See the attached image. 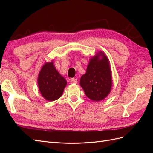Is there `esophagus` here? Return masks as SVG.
Segmentation results:
<instances>
[{
  "label": "esophagus",
  "mask_w": 153,
  "mask_h": 153,
  "mask_svg": "<svg viewBox=\"0 0 153 153\" xmlns=\"http://www.w3.org/2000/svg\"><path fill=\"white\" fill-rule=\"evenodd\" d=\"M70 82L71 83H77V79L76 78H71Z\"/></svg>",
  "instance_id": "obj_1"
}]
</instances>
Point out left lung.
<instances>
[{"instance_id": "8db88e82", "label": "left lung", "mask_w": 153, "mask_h": 153, "mask_svg": "<svg viewBox=\"0 0 153 153\" xmlns=\"http://www.w3.org/2000/svg\"><path fill=\"white\" fill-rule=\"evenodd\" d=\"M112 74L108 58L102 51L90 59L86 73L81 77L80 85L86 96L93 101H100L112 88Z\"/></svg>"}]
</instances>
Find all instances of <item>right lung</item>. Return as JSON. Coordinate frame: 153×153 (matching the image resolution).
<instances>
[{
	"mask_svg": "<svg viewBox=\"0 0 153 153\" xmlns=\"http://www.w3.org/2000/svg\"><path fill=\"white\" fill-rule=\"evenodd\" d=\"M37 82L42 96L48 101L59 99L67 84L66 80L56 70L53 61L43 65Z\"/></svg>",
	"mask_w": 153,
	"mask_h": 153,
	"instance_id": "1",
	"label": "right lung"
}]
</instances>
